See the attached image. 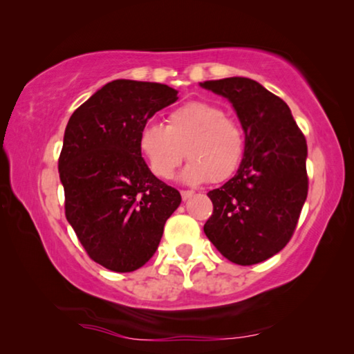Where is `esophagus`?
Masks as SVG:
<instances>
[{
  "label": "esophagus",
  "instance_id": "1",
  "mask_svg": "<svg viewBox=\"0 0 354 354\" xmlns=\"http://www.w3.org/2000/svg\"><path fill=\"white\" fill-rule=\"evenodd\" d=\"M194 195H195V192H192V190H183V192H181V196H183L184 201L190 200Z\"/></svg>",
  "mask_w": 354,
  "mask_h": 354
}]
</instances>
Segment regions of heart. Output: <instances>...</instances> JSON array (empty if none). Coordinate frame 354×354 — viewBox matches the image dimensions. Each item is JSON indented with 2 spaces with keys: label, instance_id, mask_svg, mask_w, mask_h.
<instances>
[{
  "label": "heart",
  "instance_id": "heart-1",
  "mask_svg": "<svg viewBox=\"0 0 354 354\" xmlns=\"http://www.w3.org/2000/svg\"><path fill=\"white\" fill-rule=\"evenodd\" d=\"M137 147L149 171L159 179H170L185 158L181 181L190 185L223 183L242 162L245 139L236 122L226 118L220 107L192 101L173 109L165 127L148 122L139 131Z\"/></svg>",
  "mask_w": 354,
  "mask_h": 354
}]
</instances>
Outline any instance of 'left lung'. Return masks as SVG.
Returning <instances> with one entry per match:
<instances>
[{
  "label": "left lung",
  "mask_w": 354,
  "mask_h": 354,
  "mask_svg": "<svg viewBox=\"0 0 354 354\" xmlns=\"http://www.w3.org/2000/svg\"><path fill=\"white\" fill-rule=\"evenodd\" d=\"M200 86L230 101L245 134L239 170L207 194L214 205L205 234L227 261L253 266L290 241L308 196L306 139L283 100L250 77Z\"/></svg>",
  "instance_id": "1"
}]
</instances>
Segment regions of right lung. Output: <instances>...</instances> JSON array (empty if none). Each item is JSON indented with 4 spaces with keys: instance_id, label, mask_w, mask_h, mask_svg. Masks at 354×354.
I'll list each match as a JSON object with an SVG mask.
<instances>
[{
    "instance_id": "obj_1",
    "label": "right lung",
    "mask_w": 354,
    "mask_h": 354,
    "mask_svg": "<svg viewBox=\"0 0 354 354\" xmlns=\"http://www.w3.org/2000/svg\"><path fill=\"white\" fill-rule=\"evenodd\" d=\"M178 100L165 84L107 82L70 117L59 158L65 215L92 259L112 272H134L159 247L181 195L149 171L139 131Z\"/></svg>"
}]
</instances>
